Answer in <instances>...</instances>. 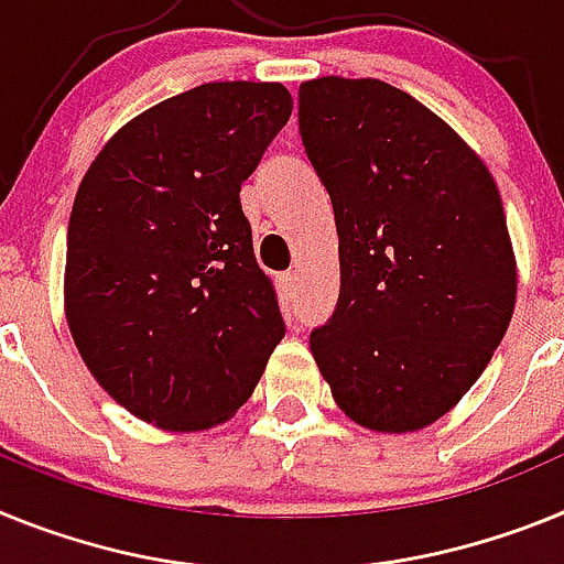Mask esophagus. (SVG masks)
<instances>
[{
  "instance_id": "obj_1",
  "label": "esophagus",
  "mask_w": 564,
  "mask_h": 564,
  "mask_svg": "<svg viewBox=\"0 0 564 564\" xmlns=\"http://www.w3.org/2000/svg\"><path fill=\"white\" fill-rule=\"evenodd\" d=\"M278 289H281L283 301H295V297H297V275H295V272H283V275L278 278Z\"/></svg>"
}]
</instances>
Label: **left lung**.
Segmentation results:
<instances>
[{
    "label": "left lung",
    "instance_id": "obj_1",
    "mask_svg": "<svg viewBox=\"0 0 564 564\" xmlns=\"http://www.w3.org/2000/svg\"><path fill=\"white\" fill-rule=\"evenodd\" d=\"M297 124L332 198L340 297L310 346L357 425L420 431L459 403L517 303V258L488 166L380 78L323 76Z\"/></svg>",
    "mask_w": 564,
    "mask_h": 564
}]
</instances>
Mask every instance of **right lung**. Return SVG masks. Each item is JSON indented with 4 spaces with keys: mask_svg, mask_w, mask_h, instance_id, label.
Segmentation results:
<instances>
[{
    "mask_svg": "<svg viewBox=\"0 0 564 564\" xmlns=\"http://www.w3.org/2000/svg\"><path fill=\"white\" fill-rule=\"evenodd\" d=\"M289 116L278 82H209L127 121L78 184L67 326L90 375L139 420L224 423L286 332L241 184Z\"/></svg>",
    "mask_w": 564,
    "mask_h": 564,
    "instance_id": "1",
    "label": "right lung"
}]
</instances>
